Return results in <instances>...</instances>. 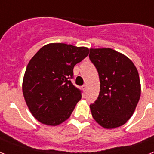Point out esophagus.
<instances>
[{"label": "esophagus", "mask_w": 154, "mask_h": 154, "mask_svg": "<svg viewBox=\"0 0 154 154\" xmlns=\"http://www.w3.org/2000/svg\"><path fill=\"white\" fill-rule=\"evenodd\" d=\"M82 88H83L84 91H85V92L86 90H87V85H84L82 86Z\"/></svg>", "instance_id": "34e87169"}]
</instances>
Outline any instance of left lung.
Returning a JSON list of instances; mask_svg holds the SVG:
<instances>
[{"label": "left lung", "instance_id": "obj_1", "mask_svg": "<svg viewBox=\"0 0 154 154\" xmlns=\"http://www.w3.org/2000/svg\"><path fill=\"white\" fill-rule=\"evenodd\" d=\"M89 59L98 72L100 92L90 104L92 117L107 129L129 120L141 96L139 75L135 66L122 54L111 48L90 49Z\"/></svg>", "mask_w": 154, "mask_h": 154}]
</instances>
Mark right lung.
Listing matches in <instances>:
<instances>
[{"label":"right lung","mask_w":154,"mask_h":154,"mask_svg":"<svg viewBox=\"0 0 154 154\" xmlns=\"http://www.w3.org/2000/svg\"><path fill=\"white\" fill-rule=\"evenodd\" d=\"M88 52L87 47L50 43L30 60L22 88L27 107L37 120L57 126L69 118L82 93L71 82L73 68Z\"/></svg>","instance_id":"add662e5"}]
</instances>
